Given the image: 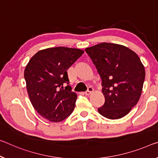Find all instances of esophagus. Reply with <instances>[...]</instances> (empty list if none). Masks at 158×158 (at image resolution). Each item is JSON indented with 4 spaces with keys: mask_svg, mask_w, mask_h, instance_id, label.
<instances>
[{
    "mask_svg": "<svg viewBox=\"0 0 158 158\" xmlns=\"http://www.w3.org/2000/svg\"><path fill=\"white\" fill-rule=\"evenodd\" d=\"M93 91H94V89H93V87L91 86H89L88 87V90H87L86 91H85L84 94L86 95V96H89V95H90L91 94V93L93 92Z\"/></svg>",
    "mask_w": 158,
    "mask_h": 158,
    "instance_id": "esophagus-1",
    "label": "esophagus"
}]
</instances>
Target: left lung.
Wrapping results in <instances>:
<instances>
[{"mask_svg":"<svg viewBox=\"0 0 158 158\" xmlns=\"http://www.w3.org/2000/svg\"><path fill=\"white\" fill-rule=\"evenodd\" d=\"M85 51L102 80L105 103L98 112L110 119L124 117L141 95L146 72L139 57L127 47L110 43L97 44Z\"/></svg>","mask_w":158,"mask_h":158,"instance_id":"left-lung-1","label":"left lung"}]
</instances>
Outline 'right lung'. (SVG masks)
Instances as JSON below:
<instances>
[{
	"label": "right lung",
	"instance_id": "1",
	"mask_svg": "<svg viewBox=\"0 0 158 158\" xmlns=\"http://www.w3.org/2000/svg\"><path fill=\"white\" fill-rule=\"evenodd\" d=\"M84 52L67 47L49 48L36 52L24 69L32 106L50 122L65 119L74 109L77 96L69 86L67 69Z\"/></svg>",
	"mask_w": 158,
	"mask_h": 158
}]
</instances>
